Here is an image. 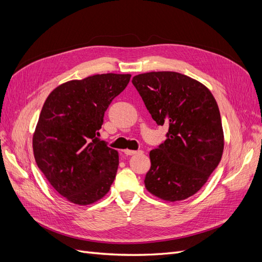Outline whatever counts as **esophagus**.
I'll use <instances>...</instances> for the list:
<instances>
[{"label":"esophagus","mask_w":262,"mask_h":262,"mask_svg":"<svg viewBox=\"0 0 262 262\" xmlns=\"http://www.w3.org/2000/svg\"><path fill=\"white\" fill-rule=\"evenodd\" d=\"M141 150H133V149H124V154L125 155H134L137 153H140Z\"/></svg>","instance_id":"esophagus-1"}]
</instances>
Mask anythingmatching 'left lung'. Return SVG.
<instances>
[{
  "instance_id": "left-lung-1",
  "label": "left lung",
  "mask_w": 262,
  "mask_h": 262,
  "mask_svg": "<svg viewBox=\"0 0 262 262\" xmlns=\"http://www.w3.org/2000/svg\"><path fill=\"white\" fill-rule=\"evenodd\" d=\"M132 83L158 125H168L163 144L149 152L144 184L162 200L188 199L204 186L224 149L219 106L207 86L177 72H148Z\"/></svg>"
}]
</instances>
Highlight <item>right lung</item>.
Masks as SVG:
<instances>
[{
	"mask_svg": "<svg viewBox=\"0 0 262 262\" xmlns=\"http://www.w3.org/2000/svg\"><path fill=\"white\" fill-rule=\"evenodd\" d=\"M130 74H96L59 85L47 97L33 136L39 169L70 202L89 205L109 191L119 154L99 141L110 102Z\"/></svg>",
	"mask_w": 262,
	"mask_h": 262,
	"instance_id": "obj_1",
	"label": "right lung"
}]
</instances>
